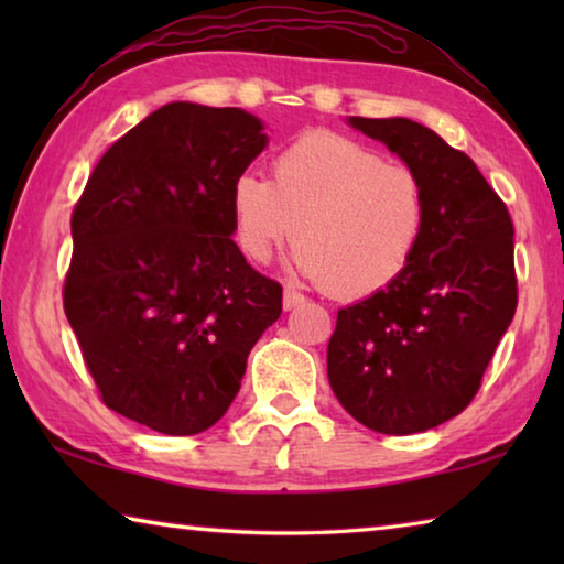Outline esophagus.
Instances as JSON below:
<instances>
[{"label":"esophagus","instance_id":"34e87169","mask_svg":"<svg viewBox=\"0 0 564 564\" xmlns=\"http://www.w3.org/2000/svg\"><path fill=\"white\" fill-rule=\"evenodd\" d=\"M301 303H305V295L303 293L293 291V289H285L283 291V308L285 311H291V308H295V305H301Z\"/></svg>","mask_w":564,"mask_h":564}]
</instances>
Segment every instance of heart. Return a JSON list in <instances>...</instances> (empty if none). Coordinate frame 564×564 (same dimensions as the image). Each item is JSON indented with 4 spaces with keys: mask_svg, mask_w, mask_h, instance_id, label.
I'll return each instance as SVG.
<instances>
[{
    "mask_svg": "<svg viewBox=\"0 0 564 564\" xmlns=\"http://www.w3.org/2000/svg\"><path fill=\"white\" fill-rule=\"evenodd\" d=\"M423 181L413 169L336 131H305L275 151L271 181L231 186L234 241L265 263L295 234L293 263L338 299H368L413 263L425 231Z\"/></svg>",
    "mask_w": 564,
    "mask_h": 564,
    "instance_id": "b5f03b06",
    "label": "heart"
}]
</instances>
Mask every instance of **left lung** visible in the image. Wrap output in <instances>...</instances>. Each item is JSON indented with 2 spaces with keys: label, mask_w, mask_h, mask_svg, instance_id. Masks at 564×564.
<instances>
[{
  "label": "left lung",
  "mask_w": 564,
  "mask_h": 564,
  "mask_svg": "<svg viewBox=\"0 0 564 564\" xmlns=\"http://www.w3.org/2000/svg\"><path fill=\"white\" fill-rule=\"evenodd\" d=\"M348 121L415 171L427 218L408 271L338 311L328 380L370 431H431L473 403L518 308L512 218L473 159L423 123Z\"/></svg>",
  "instance_id": "1"
}]
</instances>
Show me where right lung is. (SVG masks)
<instances>
[{
	"label": "right lung",
	"instance_id": "add662e5",
	"mask_svg": "<svg viewBox=\"0 0 564 564\" xmlns=\"http://www.w3.org/2000/svg\"><path fill=\"white\" fill-rule=\"evenodd\" d=\"M243 109L174 101L107 149L72 214L64 311L104 405L196 435L234 403L281 283L234 243L231 186L265 149Z\"/></svg>",
	"mask_w": 564,
	"mask_h": 564
}]
</instances>
